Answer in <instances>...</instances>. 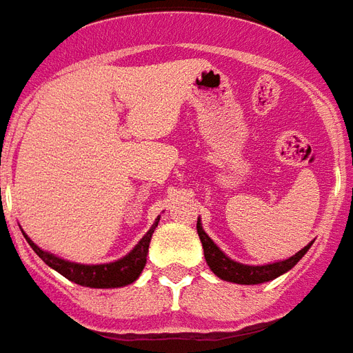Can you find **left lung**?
<instances>
[{
    "label": "left lung",
    "mask_w": 353,
    "mask_h": 353,
    "mask_svg": "<svg viewBox=\"0 0 353 353\" xmlns=\"http://www.w3.org/2000/svg\"><path fill=\"white\" fill-rule=\"evenodd\" d=\"M197 233H199V239H201L203 250H205V259H207L208 267L212 269L216 276H220L222 280H228V282H235V284H261V282L274 280L280 274L290 271L293 265L297 263L307 254L308 248H310V244H308V246H305L303 250L297 252L290 259H284V261H279V263L258 265V267H254V265L236 263V261L228 258L212 243V239L203 231L201 222H197Z\"/></svg>",
    "instance_id": "1"
}]
</instances>
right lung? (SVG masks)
I'll return each mask as SVG.
<instances>
[{
    "instance_id": "right-lung-1",
    "label": "right lung",
    "mask_w": 353,
    "mask_h": 353,
    "mask_svg": "<svg viewBox=\"0 0 353 353\" xmlns=\"http://www.w3.org/2000/svg\"><path fill=\"white\" fill-rule=\"evenodd\" d=\"M159 218L154 222L148 233H146L133 250L125 256V258L118 259L114 263L105 265H81L71 263L65 259H60L48 254V252L41 250L37 244L33 243L32 239L26 236V241L30 243L33 252L45 261L48 267H52L54 271L63 274L65 279L74 282L79 285H86V288H120V285H128L139 279V274L143 272L146 265V254H148V244H150L152 233L158 228Z\"/></svg>"
}]
</instances>
